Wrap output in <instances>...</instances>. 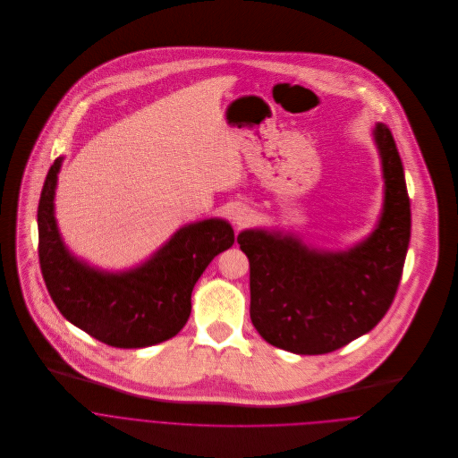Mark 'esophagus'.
Instances as JSON below:
<instances>
[{"instance_id": "obj_1", "label": "esophagus", "mask_w": 458, "mask_h": 458, "mask_svg": "<svg viewBox=\"0 0 458 458\" xmlns=\"http://www.w3.org/2000/svg\"><path fill=\"white\" fill-rule=\"evenodd\" d=\"M251 212L246 208V207H239V208H235L233 212H232V219H233V223L237 225V226H246V225H250L251 223Z\"/></svg>"}]
</instances>
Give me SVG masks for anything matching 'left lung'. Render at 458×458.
<instances>
[{
	"instance_id": "1",
	"label": "left lung",
	"mask_w": 458,
	"mask_h": 458,
	"mask_svg": "<svg viewBox=\"0 0 458 458\" xmlns=\"http://www.w3.org/2000/svg\"><path fill=\"white\" fill-rule=\"evenodd\" d=\"M385 199L374 232L345 251L262 228L237 242L250 260V318L271 345L327 354L372 331L392 306L410 244V198L390 129L376 123Z\"/></svg>"
}]
</instances>
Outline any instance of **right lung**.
<instances>
[{"instance_id": "add662e5", "label": "right lung", "mask_w": 458, "mask_h": 458, "mask_svg": "<svg viewBox=\"0 0 458 458\" xmlns=\"http://www.w3.org/2000/svg\"><path fill=\"white\" fill-rule=\"evenodd\" d=\"M63 157L50 167L38 207L39 264L61 315L95 340L118 349H141L176 336L191 317L198 278L228 250L233 228L205 219L180 228L143 264L109 273L79 260L64 246L54 216Z\"/></svg>"}]
</instances>
